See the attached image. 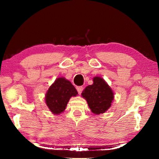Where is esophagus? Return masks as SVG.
I'll list each match as a JSON object with an SVG mask.
<instances>
[{
    "label": "esophagus",
    "mask_w": 159,
    "mask_h": 159,
    "mask_svg": "<svg viewBox=\"0 0 159 159\" xmlns=\"http://www.w3.org/2000/svg\"><path fill=\"white\" fill-rule=\"evenodd\" d=\"M76 89H77V91H78V93H79V95H80L83 90V88L82 87V86H79V87L76 88Z\"/></svg>",
    "instance_id": "1"
}]
</instances>
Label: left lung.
I'll list each match as a JSON object with an SVG mask.
<instances>
[{
    "label": "left lung",
    "mask_w": 159,
    "mask_h": 159,
    "mask_svg": "<svg viewBox=\"0 0 159 159\" xmlns=\"http://www.w3.org/2000/svg\"><path fill=\"white\" fill-rule=\"evenodd\" d=\"M93 85L86 87L81 94L93 114H103L111 105L114 96L111 88L101 77L93 78Z\"/></svg>",
    "instance_id": "obj_1"
}]
</instances>
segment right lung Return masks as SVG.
<instances>
[{
  "label": "right lung",
  "mask_w": 159,
  "mask_h": 159,
  "mask_svg": "<svg viewBox=\"0 0 159 159\" xmlns=\"http://www.w3.org/2000/svg\"><path fill=\"white\" fill-rule=\"evenodd\" d=\"M78 95L74 86L63 77L58 78L50 86L45 94V103L54 114H60L66 109L71 97Z\"/></svg>",
  "instance_id": "right-lung-1"
}]
</instances>
